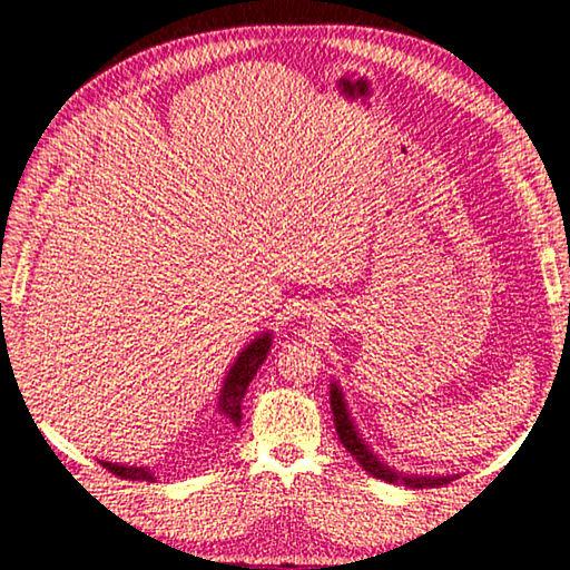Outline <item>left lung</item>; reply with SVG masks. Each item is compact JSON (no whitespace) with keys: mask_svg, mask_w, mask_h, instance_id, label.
Listing matches in <instances>:
<instances>
[{"mask_svg":"<svg viewBox=\"0 0 570 570\" xmlns=\"http://www.w3.org/2000/svg\"><path fill=\"white\" fill-rule=\"evenodd\" d=\"M330 400H332L336 435H340L346 452H352V458L360 462V465L370 472V475L380 478L384 482H397V485H404V488H428V485L432 488V485H442V482H450L452 478H455V475H410V472L394 470L380 455H374V450L366 445V440L362 438V432L356 430V424L352 420L350 407H346L344 392L336 382H332V387H330Z\"/></svg>","mask_w":570,"mask_h":570,"instance_id":"8db88e82","label":"left lung"}]
</instances>
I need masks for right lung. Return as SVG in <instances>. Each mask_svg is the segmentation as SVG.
Segmentation results:
<instances>
[{
  "mask_svg": "<svg viewBox=\"0 0 570 570\" xmlns=\"http://www.w3.org/2000/svg\"><path fill=\"white\" fill-rule=\"evenodd\" d=\"M272 332H262L254 342H248L244 350L238 352L236 362L230 364V370L226 372V380L218 390L216 414L226 424H230V428H238L240 424V400H244L248 382L256 377L258 366L264 364L266 354L272 352ZM100 465L125 480H156V470H150L148 465H120V462L108 460H100Z\"/></svg>",
  "mask_w": 570,
  "mask_h": 570,
  "instance_id": "add662e5",
  "label": "right lung"
}]
</instances>
